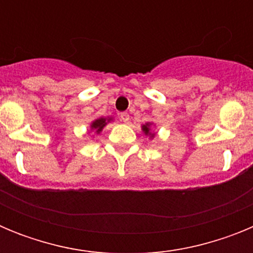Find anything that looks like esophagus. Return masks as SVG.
I'll list each match as a JSON object with an SVG mask.
<instances>
[{
  "instance_id": "esophagus-1",
  "label": "esophagus",
  "mask_w": 253,
  "mask_h": 253,
  "mask_svg": "<svg viewBox=\"0 0 253 253\" xmlns=\"http://www.w3.org/2000/svg\"><path fill=\"white\" fill-rule=\"evenodd\" d=\"M129 118H130V116H129L128 113H122V114H120V120H122V122L126 123L129 120Z\"/></svg>"
}]
</instances>
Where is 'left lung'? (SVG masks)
<instances>
[{"label":"left lung","mask_w":253,"mask_h":253,"mask_svg":"<svg viewBox=\"0 0 253 253\" xmlns=\"http://www.w3.org/2000/svg\"><path fill=\"white\" fill-rule=\"evenodd\" d=\"M153 126H154V124H153V123H151V122L146 123V124H142L143 134H144L146 137H148L149 139H153V138L156 137V133L152 130V128H153Z\"/></svg>","instance_id":"1"}]
</instances>
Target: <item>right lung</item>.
<instances>
[{
    "mask_svg": "<svg viewBox=\"0 0 253 253\" xmlns=\"http://www.w3.org/2000/svg\"><path fill=\"white\" fill-rule=\"evenodd\" d=\"M113 116H106V118L100 116V118H97V119L92 120V122L90 123V131H88V133H93L95 135H99L102 131V129H104L109 123L113 122Z\"/></svg>",
    "mask_w": 253,
    "mask_h": 253,
    "instance_id": "add662e5",
    "label": "right lung"
}]
</instances>
